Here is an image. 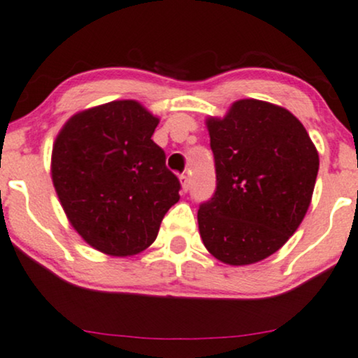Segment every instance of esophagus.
Returning <instances> with one entry per match:
<instances>
[{
  "instance_id": "obj_1",
  "label": "esophagus",
  "mask_w": 358,
  "mask_h": 358,
  "mask_svg": "<svg viewBox=\"0 0 358 358\" xmlns=\"http://www.w3.org/2000/svg\"><path fill=\"white\" fill-rule=\"evenodd\" d=\"M180 183H182V192H185L187 193L188 189H189V178H188V175H180Z\"/></svg>"
}]
</instances>
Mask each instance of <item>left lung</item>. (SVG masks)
<instances>
[{"label":"left lung","mask_w":358,"mask_h":358,"mask_svg":"<svg viewBox=\"0 0 358 358\" xmlns=\"http://www.w3.org/2000/svg\"><path fill=\"white\" fill-rule=\"evenodd\" d=\"M206 127L216 189L198 210L203 244L224 264L266 259L304 220L319 153L291 112L256 99L234 102Z\"/></svg>","instance_id":"8db88e82"}]
</instances>
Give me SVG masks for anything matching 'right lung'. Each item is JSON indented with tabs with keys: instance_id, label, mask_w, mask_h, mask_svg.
<instances>
[{
	"instance_id": "add662e5",
	"label": "right lung",
	"mask_w": 358,
	"mask_h": 358,
	"mask_svg": "<svg viewBox=\"0 0 358 358\" xmlns=\"http://www.w3.org/2000/svg\"><path fill=\"white\" fill-rule=\"evenodd\" d=\"M157 125L138 102L114 101L72 115L54 142L59 201L97 251L132 256L147 250L180 200L182 185L152 140Z\"/></svg>"
}]
</instances>
